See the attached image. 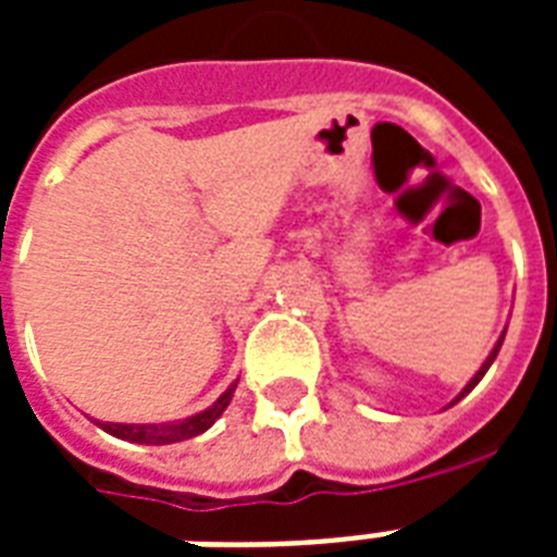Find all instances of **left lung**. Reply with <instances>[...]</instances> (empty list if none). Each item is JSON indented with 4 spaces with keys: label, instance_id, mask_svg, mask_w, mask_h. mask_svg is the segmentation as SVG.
Here are the masks:
<instances>
[{
    "label": "left lung",
    "instance_id": "8db88e82",
    "mask_svg": "<svg viewBox=\"0 0 557 557\" xmlns=\"http://www.w3.org/2000/svg\"><path fill=\"white\" fill-rule=\"evenodd\" d=\"M503 338H506V332H503V335H500V341H497V344H494L492 356L485 358V364L480 367V370H476V375H474V379L468 381V384H466V389H462V393H459V396L454 398V405H457L459 398H462V396H468V393H471V389H474L476 384H480V379H483V375H485V370H488V367H492V361H494V358H497V352H500V347H503Z\"/></svg>",
    "mask_w": 557,
    "mask_h": 557
}]
</instances>
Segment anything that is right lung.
Wrapping results in <instances>:
<instances>
[{
    "label": "right lung",
    "mask_w": 557,
    "mask_h": 557,
    "mask_svg": "<svg viewBox=\"0 0 557 557\" xmlns=\"http://www.w3.org/2000/svg\"><path fill=\"white\" fill-rule=\"evenodd\" d=\"M236 384L222 393V396L213 401V407L208 410H201V413L190 416L185 422H168V424H121V422H98L100 428L117 440H126V442H138V445H170V442H185L193 440V436H199L210 428V424L216 422L222 410L231 405V396H234Z\"/></svg>",
    "instance_id": "add662e5"
}]
</instances>
